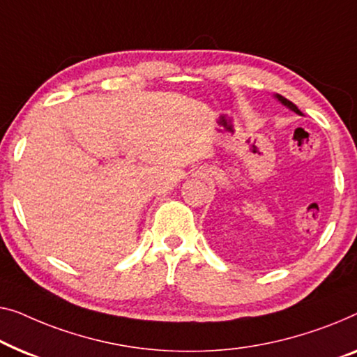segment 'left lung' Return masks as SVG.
Returning <instances> with one entry per match:
<instances>
[{"label": "left lung", "instance_id": "obj_1", "mask_svg": "<svg viewBox=\"0 0 357 357\" xmlns=\"http://www.w3.org/2000/svg\"><path fill=\"white\" fill-rule=\"evenodd\" d=\"M273 98H275V100L278 101V102H282L283 106H287L288 109L290 111H293V112H296V114H299V116H303V112L298 109V106L296 105H293V102L290 101V100H287L285 96H282V95H273Z\"/></svg>", "mask_w": 357, "mask_h": 357}]
</instances>
